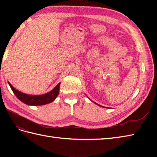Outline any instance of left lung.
<instances>
[{
  "instance_id": "8db88e82",
  "label": "left lung",
  "mask_w": 157,
  "mask_h": 157,
  "mask_svg": "<svg viewBox=\"0 0 157 157\" xmlns=\"http://www.w3.org/2000/svg\"><path fill=\"white\" fill-rule=\"evenodd\" d=\"M89 99H90V98H89ZM90 101H91V100H90ZM92 101V102H93L92 101ZM94 102V103H95L94 102ZM95 104H96V103H95ZM96 105H98V104H96ZM99 106H101V105H99ZM102 107H104V106H102ZM104 108H105V107H104Z\"/></svg>"
}]
</instances>
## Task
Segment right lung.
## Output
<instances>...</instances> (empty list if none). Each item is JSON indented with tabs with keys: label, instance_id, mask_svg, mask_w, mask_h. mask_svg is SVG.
<instances>
[{
	"label": "right lung",
	"instance_id": "1",
	"mask_svg": "<svg viewBox=\"0 0 157 157\" xmlns=\"http://www.w3.org/2000/svg\"><path fill=\"white\" fill-rule=\"evenodd\" d=\"M8 84L11 87L13 93H14V94L17 96V98L20 100L22 102L28 105L39 106L48 104V103H51L55 101L56 96L59 95L60 84L61 83H59L51 91L42 95H30L25 94V93H23L16 90L10 84L9 82H8Z\"/></svg>",
	"mask_w": 157,
	"mask_h": 157
}]
</instances>
